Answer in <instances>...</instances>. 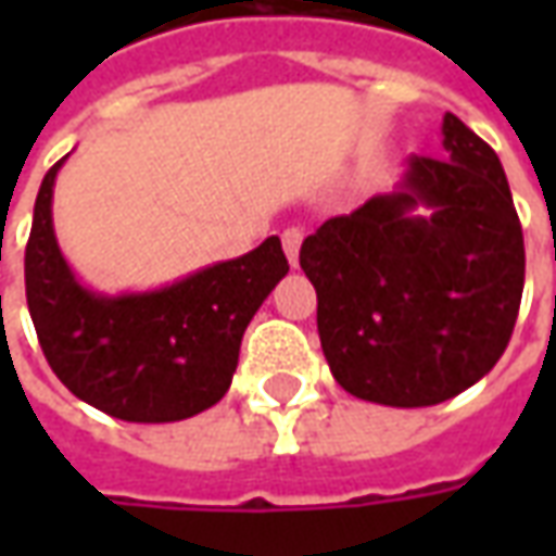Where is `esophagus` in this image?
I'll list each match as a JSON object with an SVG mask.
<instances>
[{
    "mask_svg": "<svg viewBox=\"0 0 556 556\" xmlns=\"http://www.w3.org/2000/svg\"><path fill=\"white\" fill-rule=\"evenodd\" d=\"M301 243H303L301 226H289V229L282 231V250H286V255H289L291 267H298V262H301Z\"/></svg>",
    "mask_w": 556,
    "mask_h": 556,
    "instance_id": "obj_1",
    "label": "esophagus"
}]
</instances>
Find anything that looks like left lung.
I'll return each instance as SVG.
<instances>
[{
	"label": "left lung",
	"mask_w": 556,
	"mask_h": 556,
	"mask_svg": "<svg viewBox=\"0 0 556 556\" xmlns=\"http://www.w3.org/2000/svg\"><path fill=\"white\" fill-rule=\"evenodd\" d=\"M443 157L301 247L318 337L351 396L426 408L494 369L525 291V235L494 148L443 115ZM422 204L429 215H414Z\"/></svg>",
	"instance_id": "8db88e82"
}]
</instances>
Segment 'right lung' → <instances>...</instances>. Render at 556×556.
I'll return each instance as SVG.
<instances>
[{
	"label": "right lung",
	"instance_id": "1",
	"mask_svg": "<svg viewBox=\"0 0 556 556\" xmlns=\"http://www.w3.org/2000/svg\"><path fill=\"white\" fill-rule=\"evenodd\" d=\"M62 163L43 175L26 243V301L55 378L127 422H175L217 405L238 369L243 330L289 274L279 238L166 289L94 294L55 243L53 184Z\"/></svg>",
	"mask_w": 556,
	"mask_h": 556
}]
</instances>
